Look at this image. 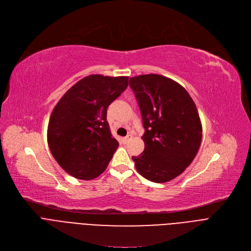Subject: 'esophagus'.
Returning <instances> with one entry per match:
<instances>
[{
	"mask_svg": "<svg viewBox=\"0 0 251 251\" xmlns=\"http://www.w3.org/2000/svg\"><path fill=\"white\" fill-rule=\"evenodd\" d=\"M131 138H132V136H131V135H127L126 137H124V138H123V143H127Z\"/></svg>",
	"mask_w": 251,
	"mask_h": 251,
	"instance_id": "obj_1",
	"label": "esophagus"
}]
</instances>
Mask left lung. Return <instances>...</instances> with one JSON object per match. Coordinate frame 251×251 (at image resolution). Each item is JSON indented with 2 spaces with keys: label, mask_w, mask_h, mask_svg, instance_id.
<instances>
[{
  "label": "left lung",
  "mask_w": 251,
  "mask_h": 251,
  "mask_svg": "<svg viewBox=\"0 0 251 251\" xmlns=\"http://www.w3.org/2000/svg\"><path fill=\"white\" fill-rule=\"evenodd\" d=\"M145 132L144 150L133 156L137 172L153 182L174 179L191 164L202 141V123L193 99L178 82L150 74L130 77Z\"/></svg>",
  "instance_id": "obj_1"
}]
</instances>
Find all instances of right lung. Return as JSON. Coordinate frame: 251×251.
I'll return each instance as SVG.
<instances>
[{"mask_svg": "<svg viewBox=\"0 0 251 251\" xmlns=\"http://www.w3.org/2000/svg\"><path fill=\"white\" fill-rule=\"evenodd\" d=\"M128 76L91 75L66 92L50 115L47 142L61 168L78 179L96 178L119 146L107 109L127 88Z\"/></svg>", "mask_w": 251, "mask_h": 251, "instance_id": "add662e5", "label": "right lung"}]
</instances>
